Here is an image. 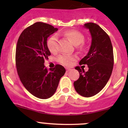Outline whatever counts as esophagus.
I'll list each match as a JSON object with an SVG mask.
<instances>
[{"instance_id": "34e87169", "label": "esophagus", "mask_w": 128, "mask_h": 128, "mask_svg": "<svg viewBox=\"0 0 128 128\" xmlns=\"http://www.w3.org/2000/svg\"><path fill=\"white\" fill-rule=\"evenodd\" d=\"M70 68H66V72H68L69 71H70Z\"/></svg>"}]
</instances>
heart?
<instances>
[{
	"label": "heart",
	"mask_w": 128,
	"mask_h": 128,
	"mask_svg": "<svg viewBox=\"0 0 128 128\" xmlns=\"http://www.w3.org/2000/svg\"><path fill=\"white\" fill-rule=\"evenodd\" d=\"M64 35L68 38L74 46H79L84 41V36L78 31L69 30L64 33ZM47 46L50 51L52 53H55L58 51V38L56 36H52L47 42ZM82 46H79L78 50H82ZM75 56L69 54H61L58 58L59 62L66 66H70L72 61L75 59Z\"/></svg>",
	"instance_id": "b5f03b06"
}]
</instances>
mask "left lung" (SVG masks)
<instances>
[{"mask_svg": "<svg viewBox=\"0 0 128 128\" xmlns=\"http://www.w3.org/2000/svg\"><path fill=\"white\" fill-rule=\"evenodd\" d=\"M84 26L88 28L92 36V43L87 56L79 62L80 65L88 66V71L77 66L80 74L74 82L76 92L85 97H90L100 92L110 78L114 64L113 50L110 38L97 24L87 23Z\"/></svg>", "mask_w": 128, "mask_h": 128, "instance_id": "8db88e82", "label": "left lung"}]
</instances>
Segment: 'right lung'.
Returning <instances> with one entry per match:
<instances>
[{"label": "right lung", "instance_id": "obj_1", "mask_svg": "<svg viewBox=\"0 0 128 128\" xmlns=\"http://www.w3.org/2000/svg\"><path fill=\"white\" fill-rule=\"evenodd\" d=\"M58 30L51 24L36 22L23 31L16 44L15 62L19 78L30 94L41 99L54 94L66 72L59 64L50 70L44 65V59L51 55L47 39Z\"/></svg>", "mask_w": 128, "mask_h": 128}]
</instances>
